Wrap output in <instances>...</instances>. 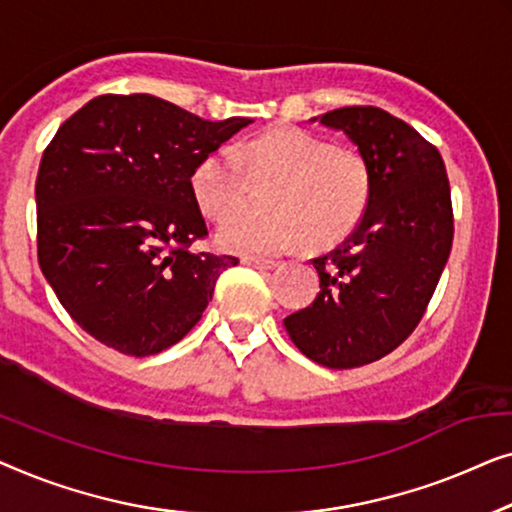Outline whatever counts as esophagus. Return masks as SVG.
I'll use <instances>...</instances> for the list:
<instances>
[{
    "mask_svg": "<svg viewBox=\"0 0 512 512\" xmlns=\"http://www.w3.org/2000/svg\"><path fill=\"white\" fill-rule=\"evenodd\" d=\"M243 264L255 266V269H276L278 259H259V257H243Z\"/></svg>",
    "mask_w": 512,
    "mask_h": 512,
    "instance_id": "34e87169",
    "label": "esophagus"
}]
</instances>
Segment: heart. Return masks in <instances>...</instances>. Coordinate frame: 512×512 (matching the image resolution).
<instances>
[{
	"label": "heart",
	"instance_id": "heart-1",
	"mask_svg": "<svg viewBox=\"0 0 512 512\" xmlns=\"http://www.w3.org/2000/svg\"><path fill=\"white\" fill-rule=\"evenodd\" d=\"M241 159L267 188L266 214L231 213L242 200ZM192 197L208 218L224 220L220 248L239 255H273L306 236L308 246L327 248L359 225L371 197V169L359 150L329 146L301 127L276 125L234 150L206 155L192 171Z\"/></svg>",
	"mask_w": 512,
	"mask_h": 512
}]
</instances>
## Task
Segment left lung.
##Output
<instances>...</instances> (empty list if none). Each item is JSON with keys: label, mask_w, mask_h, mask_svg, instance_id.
Returning <instances> with one entry per match:
<instances>
[{"label": "left lung", "mask_w": 512, "mask_h": 512, "mask_svg": "<svg viewBox=\"0 0 512 512\" xmlns=\"http://www.w3.org/2000/svg\"><path fill=\"white\" fill-rule=\"evenodd\" d=\"M320 122L369 162L371 197L355 232L313 259L318 297L283 322L308 359L355 369L390 355L420 325L455 236L450 181L436 146L383 109L343 106Z\"/></svg>", "instance_id": "obj_1"}]
</instances>
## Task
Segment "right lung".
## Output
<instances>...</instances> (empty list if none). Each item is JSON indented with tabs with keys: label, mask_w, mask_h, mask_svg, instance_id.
<instances>
[{
	"label": "right lung",
	"mask_w": 512,
	"mask_h": 512,
	"mask_svg": "<svg viewBox=\"0 0 512 512\" xmlns=\"http://www.w3.org/2000/svg\"><path fill=\"white\" fill-rule=\"evenodd\" d=\"M250 122H211L153 95H102L57 129L37 176L39 266L99 343L129 357L171 348L239 264L192 248L208 227L190 178Z\"/></svg>",
	"instance_id": "right-lung-1"
}]
</instances>
